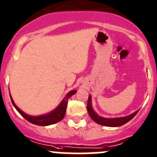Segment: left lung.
I'll use <instances>...</instances> for the list:
<instances>
[{"label":"left lung","mask_w":157,"mask_h":157,"mask_svg":"<svg viewBox=\"0 0 157 157\" xmlns=\"http://www.w3.org/2000/svg\"><path fill=\"white\" fill-rule=\"evenodd\" d=\"M87 109L89 115L91 117V119L97 124L102 125V126L105 127H120L122 126L128 121H131V119H133L134 117L138 113L139 109L135 111L132 114L127 117H117V118H105V117H100L98 114L96 113L94 111L91 105V95H89L88 97V101H87Z\"/></svg>","instance_id":"left-lung-1"}]
</instances>
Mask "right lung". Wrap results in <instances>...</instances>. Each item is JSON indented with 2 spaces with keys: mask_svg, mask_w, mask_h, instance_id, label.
Wrapping results in <instances>:
<instances>
[{
  "mask_svg": "<svg viewBox=\"0 0 157 157\" xmlns=\"http://www.w3.org/2000/svg\"><path fill=\"white\" fill-rule=\"evenodd\" d=\"M76 92H77L76 90H72V91H70L68 94L65 96V98H63V101H61V103L58 105L57 108L55 109L54 110H52V112L48 113L41 116H36V117H34V116H29L28 115V114L25 113L24 112H22V110L15 105L13 99H12V96H11V94H10V97H11V100H12V104H13L14 107L16 109L17 111H18V112L26 120V121L30 122L31 124L39 125V126H48V125H51V124H54L59 122V121H62V120L64 118L65 114H66V107H67V103H68V99L73 95V94H75Z\"/></svg>",
  "mask_w": 157,
  "mask_h": 157,
  "instance_id": "obj_1",
  "label": "right lung"
}]
</instances>
